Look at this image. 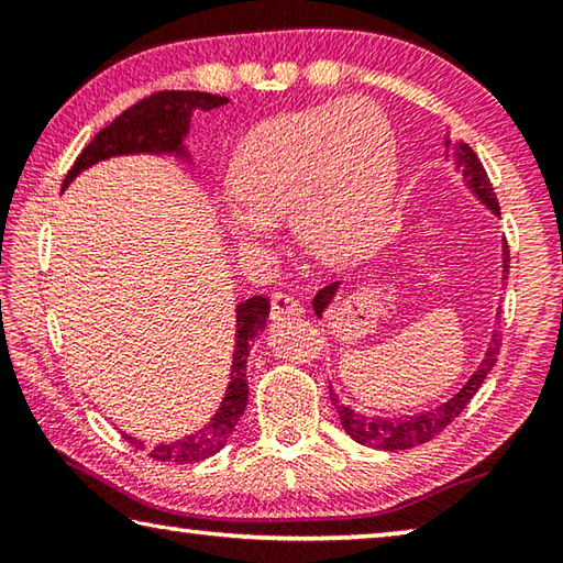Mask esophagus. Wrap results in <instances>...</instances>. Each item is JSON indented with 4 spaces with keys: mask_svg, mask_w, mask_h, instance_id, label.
Returning <instances> with one entry per match:
<instances>
[{
    "mask_svg": "<svg viewBox=\"0 0 563 563\" xmlns=\"http://www.w3.org/2000/svg\"><path fill=\"white\" fill-rule=\"evenodd\" d=\"M298 312H302V308H300V302L292 298V295H288V292H273L271 295V318L273 320L298 316Z\"/></svg>",
    "mask_w": 563,
    "mask_h": 563,
    "instance_id": "1",
    "label": "esophagus"
}]
</instances>
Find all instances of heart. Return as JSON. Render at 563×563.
<instances>
[{
	"instance_id": "b5f03b06",
	"label": "heart",
	"mask_w": 563,
	"mask_h": 563,
	"mask_svg": "<svg viewBox=\"0 0 563 563\" xmlns=\"http://www.w3.org/2000/svg\"><path fill=\"white\" fill-rule=\"evenodd\" d=\"M397 144L389 119L367 99L288 111L255 126L238 146L223 223L241 247L271 238L290 218L298 243L345 263L375 241L393 201Z\"/></svg>"
}]
</instances>
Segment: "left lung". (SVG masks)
Here are the masks:
<instances>
[{
  "label": "left lung",
  "mask_w": 563,
  "mask_h": 563,
  "mask_svg": "<svg viewBox=\"0 0 563 563\" xmlns=\"http://www.w3.org/2000/svg\"><path fill=\"white\" fill-rule=\"evenodd\" d=\"M444 146H446V151H452V154H454L456 166L462 168L466 184H470V188L474 190L476 198H479L482 203H487L492 213L499 216L497 194H494L487 170H484L482 161L476 158L474 151L466 144H462V141L456 144V141H452L450 133L444 136ZM507 261H509V247H507V243H504V278H507V273H509ZM338 288H340V283H332V285H325V288H322L316 295V300H312V310H316L318 318H322V312H325V308L332 302V298H335ZM497 355H499V340H497V332H494L487 355H484V360L479 362V367H476V373L470 377V383H466L452 399H446L444 405L430 409V412L395 417V419H389V417H365V415L352 412L347 405H342L338 395L332 393V387H330V402H332V407L338 409L340 424L345 427V432L355 442L375 446V450H387V452L409 450V446H417V444H424V442L434 440V437L440 434L446 424H452V419L462 415V409L472 402V397L476 393H479L484 377L492 373L494 362H497Z\"/></svg>",
  "instance_id": "8db88e82"
}]
</instances>
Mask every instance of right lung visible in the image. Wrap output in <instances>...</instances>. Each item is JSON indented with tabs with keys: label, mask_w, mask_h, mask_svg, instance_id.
Here are the masks:
<instances>
[{
	"label": "right lung",
	"mask_w": 563,
	"mask_h": 563,
	"mask_svg": "<svg viewBox=\"0 0 563 563\" xmlns=\"http://www.w3.org/2000/svg\"><path fill=\"white\" fill-rule=\"evenodd\" d=\"M228 103L225 97L206 91H156L151 97L141 99L119 113L109 126H103L97 136H93L74 166L66 174L62 188H66L71 180L81 174L84 168L99 164L103 158L123 156V154H178L186 156L184 139L188 133L190 113L196 109L211 111L216 107ZM271 312V300L263 295H253V298L243 300L235 308V350H233V365H231V383H228L225 397L218 412L213 415L203 430L196 434H188L184 440L156 444L148 450V456L156 462L168 464H194L208 460L216 452H221L228 437L233 434L238 419L245 412L247 405V355H251V342L258 332L265 328V318ZM133 446L144 450V444L133 437L123 434Z\"/></svg>",
	"instance_id": "add662e5"
}]
</instances>
